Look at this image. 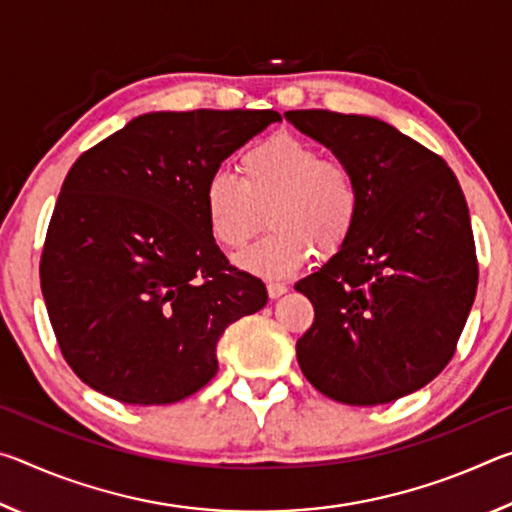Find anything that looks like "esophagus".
<instances>
[{"label":"esophagus","instance_id":"1","mask_svg":"<svg viewBox=\"0 0 512 512\" xmlns=\"http://www.w3.org/2000/svg\"><path fill=\"white\" fill-rule=\"evenodd\" d=\"M266 289H268V296H271L273 300H275V298H280V296H284V293L289 291V289H287V284H282V282H268V284H266Z\"/></svg>","mask_w":512,"mask_h":512}]
</instances>
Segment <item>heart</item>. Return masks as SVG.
<instances>
[{
  "instance_id": "1",
  "label": "heart",
  "mask_w": 512,
  "mask_h": 512,
  "mask_svg": "<svg viewBox=\"0 0 512 512\" xmlns=\"http://www.w3.org/2000/svg\"><path fill=\"white\" fill-rule=\"evenodd\" d=\"M239 180L214 173L203 189L212 237L225 250H241L264 225L273 232L237 264L248 273L289 277L318 250L334 255L348 244L361 214V187L348 164L320 158L309 142L277 133L239 155Z\"/></svg>"
}]
</instances>
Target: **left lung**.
<instances>
[{
  "label": "left lung",
  "mask_w": 512,
  "mask_h": 512,
  "mask_svg": "<svg viewBox=\"0 0 512 512\" xmlns=\"http://www.w3.org/2000/svg\"><path fill=\"white\" fill-rule=\"evenodd\" d=\"M284 117L361 187L348 244L296 284L314 305L296 345L302 375L352 406L420 391L454 357L479 284L461 185L440 155L386 121L332 110Z\"/></svg>",
  "instance_id": "1"
}]
</instances>
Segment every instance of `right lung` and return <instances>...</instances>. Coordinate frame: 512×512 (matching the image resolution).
Masks as SVG:
<instances>
[{"mask_svg":"<svg viewBox=\"0 0 512 512\" xmlns=\"http://www.w3.org/2000/svg\"><path fill=\"white\" fill-rule=\"evenodd\" d=\"M275 110L149 112L72 164L51 214L40 287L58 348L94 391L180 402L210 381L225 327L268 300L210 232L203 189Z\"/></svg>","mask_w":512,"mask_h":512,"instance_id":"add662e5","label":"right lung"}]
</instances>
